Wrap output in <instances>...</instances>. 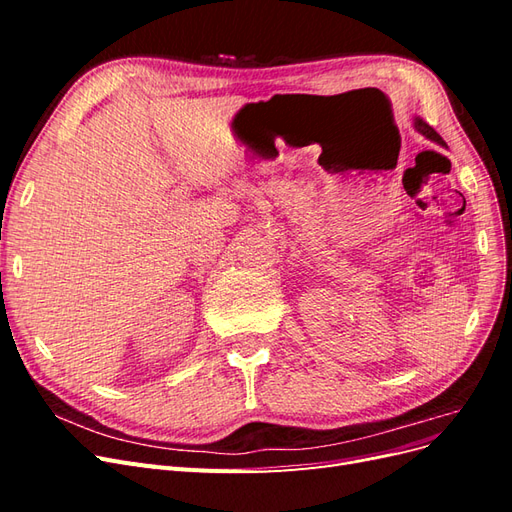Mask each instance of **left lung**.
Returning <instances> with one entry per match:
<instances>
[{
    "label": "left lung",
    "instance_id": "1",
    "mask_svg": "<svg viewBox=\"0 0 512 512\" xmlns=\"http://www.w3.org/2000/svg\"><path fill=\"white\" fill-rule=\"evenodd\" d=\"M414 128L418 130V132H421L423 136H427V138H431V141H436V143H440V145H444V141H442V138H440V134L436 132V130H433L431 126H427V123L423 121V119H416L414 121Z\"/></svg>",
    "mask_w": 512,
    "mask_h": 512
}]
</instances>
